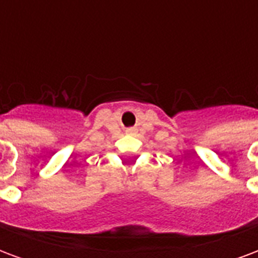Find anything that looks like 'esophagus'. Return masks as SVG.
<instances>
[{
    "mask_svg": "<svg viewBox=\"0 0 258 258\" xmlns=\"http://www.w3.org/2000/svg\"><path fill=\"white\" fill-rule=\"evenodd\" d=\"M125 133H127V134H135V133H137V130H135V128H127V130H125Z\"/></svg>",
    "mask_w": 258,
    "mask_h": 258,
    "instance_id": "34e87169",
    "label": "esophagus"
}]
</instances>
